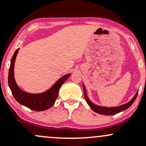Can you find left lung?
<instances>
[{
	"instance_id": "obj_1",
	"label": "left lung",
	"mask_w": 146,
	"mask_h": 146,
	"mask_svg": "<svg viewBox=\"0 0 146 146\" xmlns=\"http://www.w3.org/2000/svg\"><path fill=\"white\" fill-rule=\"evenodd\" d=\"M83 90H84V98H85V100L87 104L89 105V106L90 107V108L93 111L96 112L98 113H100L102 115H107V116H111V115H115L116 113H119L123 111H125L127 109L129 108L131 105H132L133 102H134V100L137 98V95H138V91H137V93L135 94L134 96L131 99V100H129V102H127L125 104H123L122 105H119L117 107H105V106H100V105H98L94 104V102H92L90 100V99L87 96V92H86V89L85 88V86L83 84Z\"/></svg>"
}]
</instances>
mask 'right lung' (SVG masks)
I'll list each match as a JSON object with an SVG mask.
<instances>
[{
	"label": "right lung",
	"mask_w": 146,
	"mask_h": 146,
	"mask_svg": "<svg viewBox=\"0 0 146 146\" xmlns=\"http://www.w3.org/2000/svg\"><path fill=\"white\" fill-rule=\"evenodd\" d=\"M19 48L15 51L11 60L10 67L8 74V84L12 95L19 103L34 111H41L50 108L55 104L58 96L59 90L61 86L70 76V73L60 78L50 89L39 94H32L21 90L17 85L14 78V63L18 54Z\"/></svg>",
	"instance_id": "add662e5"
}]
</instances>
